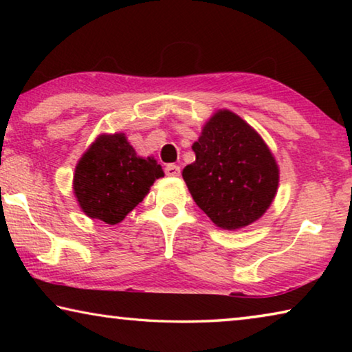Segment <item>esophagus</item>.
Returning a JSON list of instances; mask_svg holds the SVG:
<instances>
[{"instance_id": "34e87169", "label": "esophagus", "mask_w": 352, "mask_h": 352, "mask_svg": "<svg viewBox=\"0 0 352 352\" xmlns=\"http://www.w3.org/2000/svg\"><path fill=\"white\" fill-rule=\"evenodd\" d=\"M164 172H166V175L168 177H178L180 175V166H177V164H168L164 168Z\"/></svg>"}]
</instances>
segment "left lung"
Instances as JSON below:
<instances>
[{
  "label": "left lung",
  "mask_w": 352,
  "mask_h": 352,
  "mask_svg": "<svg viewBox=\"0 0 352 352\" xmlns=\"http://www.w3.org/2000/svg\"><path fill=\"white\" fill-rule=\"evenodd\" d=\"M195 162L183 169L190 195L214 223L239 230L272 205L279 183L275 157L256 130L219 110L192 144Z\"/></svg>",
  "instance_id": "left-lung-1"
}]
</instances>
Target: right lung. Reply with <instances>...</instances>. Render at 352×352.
Listing matches in <instances>:
<instances>
[{
    "mask_svg": "<svg viewBox=\"0 0 352 352\" xmlns=\"http://www.w3.org/2000/svg\"><path fill=\"white\" fill-rule=\"evenodd\" d=\"M163 175L162 166L138 157L124 133L99 135L76 166L73 189L88 217L116 225Z\"/></svg>",
    "mask_w": 352,
    "mask_h": 352,
    "instance_id": "obj_1",
    "label": "right lung"
}]
</instances>
